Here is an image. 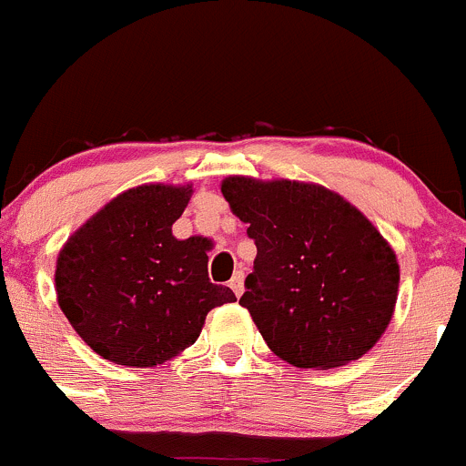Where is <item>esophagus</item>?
Returning <instances> with one entry per match:
<instances>
[{
  "label": "esophagus",
  "mask_w": 466,
  "mask_h": 466,
  "mask_svg": "<svg viewBox=\"0 0 466 466\" xmlns=\"http://www.w3.org/2000/svg\"><path fill=\"white\" fill-rule=\"evenodd\" d=\"M228 288L233 289L235 297H242V292H244V274H242V271H235V276L231 279V283H228Z\"/></svg>",
  "instance_id": "obj_1"
}]
</instances>
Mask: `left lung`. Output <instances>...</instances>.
<instances>
[{"label":"left lung","instance_id":"obj_1","mask_svg":"<svg viewBox=\"0 0 466 466\" xmlns=\"http://www.w3.org/2000/svg\"><path fill=\"white\" fill-rule=\"evenodd\" d=\"M222 195L256 242L239 303L267 347L301 370L365 356L399 297V260L379 228L319 183L227 177Z\"/></svg>","mask_w":466,"mask_h":466}]
</instances>
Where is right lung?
<instances>
[{"label":"right lung","mask_w":466,"mask_h":466,"mask_svg":"<svg viewBox=\"0 0 466 466\" xmlns=\"http://www.w3.org/2000/svg\"><path fill=\"white\" fill-rule=\"evenodd\" d=\"M190 197L192 183L131 187L58 251V306L104 360L163 365L197 342L213 308L235 301L231 288L210 283L208 239L174 238Z\"/></svg>","instance_id":"1"}]
</instances>
